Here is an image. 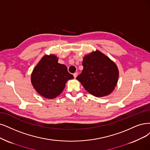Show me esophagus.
Here are the masks:
<instances>
[{
	"label": "esophagus",
	"mask_w": 150,
	"mask_h": 150,
	"mask_svg": "<svg viewBox=\"0 0 150 150\" xmlns=\"http://www.w3.org/2000/svg\"><path fill=\"white\" fill-rule=\"evenodd\" d=\"M77 75H78V73H77V72H75V74H74V78H75V79H76V78Z\"/></svg>",
	"instance_id": "34e87169"
}]
</instances>
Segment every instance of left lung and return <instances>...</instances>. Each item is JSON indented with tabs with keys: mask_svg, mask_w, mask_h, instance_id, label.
I'll use <instances>...</instances> for the list:
<instances>
[{
	"mask_svg": "<svg viewBox=\"0 0 150 150\" xmlns=\"http://www.w3.org/2000/svg\"><path fill=\"white\" fill-rule=\"evenodd\" d=\"M83 69L76 77L85 89L96 97L106 96L117 84L119 72L117 65L107 55L96 50L85 55Z\"/></svg>",
	"mask_w": 150,
	"mask_h": 150,
	"instance_id": "1",
	"label": "left lung"
}]
</instances>
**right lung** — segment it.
Masks as SVG:
<instances>
[{
  "instance_id": "add662e5",
  "label": "right lung",
  "mask_w": 150,
  "mask_h": 150,
  "mask_svg": "<svg viewBox=\"0 0 150 150\" xmlns=\"http://www.w3.org/2000/svg\"><path fill=\"white\" fill-rule=\"evenodd\" d=\"M58 60L54 54L44 55L31 73L33 88L39 95L46 99H54L60 95L67 81L74 79L67 66L58 63Z\"/></svg>"
}]
</instances>
